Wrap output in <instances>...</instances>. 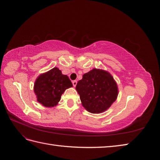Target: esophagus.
Returning <instances> with one entry per match:
<instances>
[{
	"mask_svg": "<svg viewBox=\"0 0 160 160\" xmlns=\"http://www.w3.org/2000/svg\"><path fill=\"white\" fill-rule=\"evenodd\" d=\"M72 85H73L74 87H75L77 85V81L76 80L75 81H72Z\"/></svg>",
	"mask_w": 160,
	"mask_h": 160,
	"instance_id": "obj_1",
	"label": "esophagus"
}]
</instances>
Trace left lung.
<instances>
[{"instance_id": "left-lung-1", "label": "left lung", "mask_w": 160, "mask_h": 160, "mask_svg": "<svg viewBox=\"0 0 160 160\" xmlns=\"http://www.w3.org/2000/svg\"><path fill=\"white\" fill-rule=\"evenodd\" d=\"M76 89L80 95L82 105L93 113L103 112L118 97L117 84L108 72L93 69L83 75Z\"/></svg>"}]
</instances>
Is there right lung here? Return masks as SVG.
<instances>
[{
    "mask_svg": "<svg viewBox=\"0 0 160 160\" xmlns=\"http://www.w3.org/2000/svg\"><path fill=\"white\" fill-rule=\"evenodd\" d=\"M72 87L68 76L62 75L61 71L55 67L37 79L34 91L37 101L45 107H54L61 99L66 89Z\"/></svg>",
    "mask_w": 160,
    "mask_h": 160,
    "instance_id": "1",
    "label": "right lung"
}]
</instances>
